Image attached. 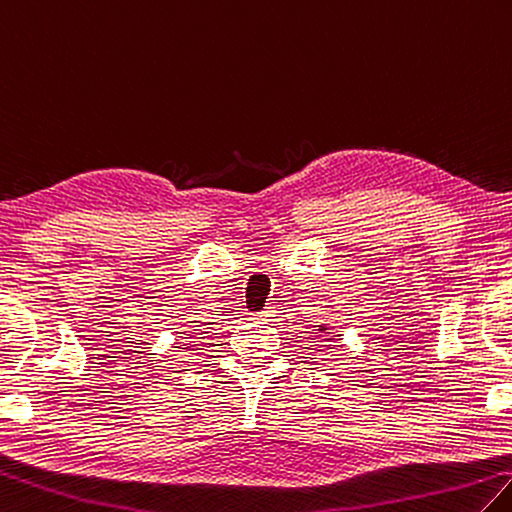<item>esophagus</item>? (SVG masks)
<instances>
[{
    "mask_svg": "<svg viewBox=\"0 0 512 512\" xmlns=\"http://www.w3.org/2000/svg\"><path fill=\"white\" fill-rule=\"evenodd\" d=\"M273 315H275L273 306H266V309H262V311L257 313V318H259V320H268V318H273Z\"/></svg>",
    "mask_w": 512,
    "mask_h": 512,
    "instance_id": "esophagus-1",
    "label": "esophagus"
}]
</instances>
